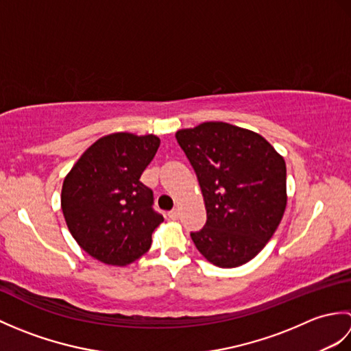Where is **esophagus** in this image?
Masks as SVG:
<instances>
[{"instance_id":"1","label":"esophagus","mask_w":351,"mask_h":351,"mask_svg":"<svg viewBox=\"0 0 351 351\" xmlns=\"http://www.w3.org/2000/svg\"><path fill=\"white\" fill-rule=\"evenodd\" d=\"M178 217H180V210H178V208H173V210L169 211V219L178 220Z\"/></svg>"}]
</instances>
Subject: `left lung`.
I'll use <instances>...</instances> for the list:
<instances>
[{"label":"left lung","mask_w":351,"mask_h":351,"mask_svg":"<svg viewBox=\"0 0 351 351\" xmlns=\"http://www.w3.org/2000/svg\"><path fill=\"white\" fill-rule=\"evenodd\" d=\"M196 171L206 223L191 232L197 250L221 268L249 263L265 247L287 206V166L259 134L225 122L176 132Z\"/></svg>","instance_id":"left-lung-1"}]
</instances>
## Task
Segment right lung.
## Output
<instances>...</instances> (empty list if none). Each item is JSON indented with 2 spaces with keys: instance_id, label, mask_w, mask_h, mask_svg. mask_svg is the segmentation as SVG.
Instances as JSON below:
<instances>
[{
  "instance_id": "add662e5",
  "label": "right lung",
  "mask_w": 351,
  "mask_h": 351,
  "mask_svg": "<svg viewBox=\"0 0 351 351\" xmlns=\"http://www.w3.org/2000/svg\"><path fill=\"white\" fill-rule=\"evenodd\" d=\"M160 146L156 136L116 132L99 138L64 178L62 210L72 237L104 264L126 265L151 247L164 220L140 181Z\"/></svg>"
}]
</instances>
